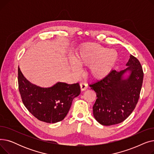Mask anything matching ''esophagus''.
<instances>
[{
  "instance_id": "1",
  "label": "esophagus",
  "mask_w": 154,
  "mask_h": 154,
  "mask_svg": "<svg viewBox=\"0 0 154 154\" xmlns=\"http://www.w3.org/2000/svg\"><path fill=\"white\" fill-rule=\"evenodd\" d=\"M80 90H81L82 91H84L87 89V85L84 82H81L80 84Z\"/></svg>"
}]
</instances>
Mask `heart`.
Segmentation results:
<instances>
[{"mask_svg":"<svg viewBox=\"0 0 154 154\" xmlns=\"http://www.w3.org/2000/svg\"><path fill=\"white\" fill-rule=\"evenodd\" d=\"M118 54L115 50L102 47L95 43L85 45L76 54L75 61L79 65L89 67L91 76L102 79L107 75L115 66ZM72 67L77 70V66L72 63Z\"/></svg>","mask_w":154,"mask_h":154,"instance_id":"obj_1","label":"heart"}]
</instances>
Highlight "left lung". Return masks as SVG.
<instances>
[{"label":"left lung","instance_id":"left-lung-1","mask_svg":"<svg viewBox=\"0 0 154 154\" xmlns=\"http://www.w3.org/2000/svg\"><path fill=\"white\" fill-rule=\"evenodd\" d=\"M125 70H112L102 79L89 85L97 99L93 106V114L99 123L112 125L121 123L131 114L138 102L142 86L143 72L139 60L132 55ZM127 71L131 74L127 79L122 76Z\"/></svg>","mask_w":154,"mask_h":154}]
</instances>
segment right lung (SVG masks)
Segmentation results:
<instances>
[{"instance_id":"add662e5","label":"right lung","mask_w":154,"mask_h":154,"mask_svg":"<svg viewBox=\"0 0 154 154\" xmlns=\"http://www.w3.org/2000/svg\"><path fill=\"white\" fill-rule=\"evenodd\" d=\"M19 91L24 106L38 120L56 123L67 116L73 99L80 93L79 83L58 82L49 88L30 84L18 68Z\"/></svg>"}]
</instances>
